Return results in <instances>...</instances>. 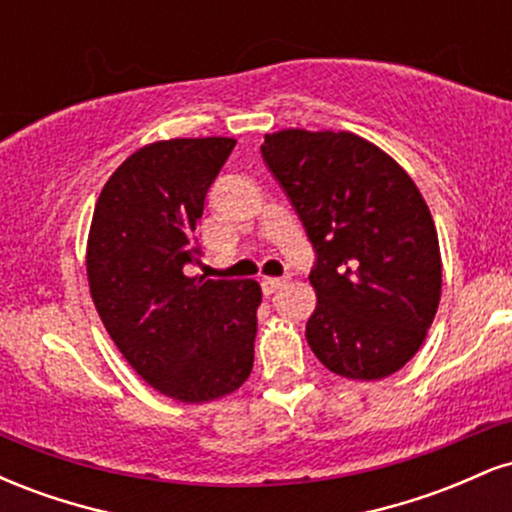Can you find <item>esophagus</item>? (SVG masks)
I'll return each instance as SVG.
<instances>
[{"mask_svg": "<svg viewBox=\"0 0 512 512\" xmlns=\"http://www.w3.org/2000/svg\"><path fill=\"white\" fill-rule=\"evenodd\" d=\"M286 281H289V279H276V276H264V279H262V291H264V296H272V293H274L276 289H281V286H284Z\"/></svg>", "mask_w": 512, "mask_h": 512, "instance_id": "1", "label": "esophagus"}]
</instances>
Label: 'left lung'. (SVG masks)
Listing matches in <instances>:
<instances>
[{"label": "left lung", "mask_w": 512, "mask_h": 512, "mask_svg": "<svg viewBox=\"0 0 512 512\" xmlns=\"http://www.w3.org/2000/svg\"><path fill=\"white\" fill-rule=\"evenodd\" d=\"M262 158L317 252L313 354L349 380H383L424 344L443 262L424 195L392 156L354 132L281 129Z\"/></svg>", "instance_id": "1"}]
</instances>
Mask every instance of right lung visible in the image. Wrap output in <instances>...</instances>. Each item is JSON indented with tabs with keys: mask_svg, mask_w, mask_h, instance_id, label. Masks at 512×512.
<instances>
[{
	"mask_svg": "<svg viewBox=\"0 0 512 512\" xmlns=\"http://www.w3.org/2000/svg\"><path fill=\"white\" fill-rule=\"evenodd\" d=\"M236 139H163L110 175L93 209L86 276L120 354L156 392L214 402L248 380L255 361L257 281L187 276L204 197Z\"/></svg>",
	"mask_w": 512,
	"mask_h": 512,
	"instance_id": "add662e5",
	"label": "right lung"
}]
</instances>
